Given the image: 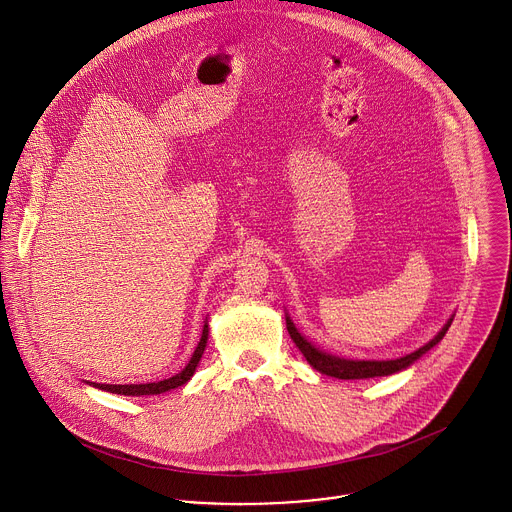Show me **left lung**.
Listing matches in <instances>:
<instances>
[{
  "label": "left lung",
  "instance_id": "1",
  "mask_svg": "<svg viewBox=\"0 0 512 512\" xmlns=\"http://www.w3.org/2000/svg\"><path fill=\"white\" fill-rule=\"evenodd\" d=\"M452 320L450 318L446 322V326L437 332V336H433L425 346L417 348L415 352L411 354H405L401 358H395V360H350V358H340V356H334V354H328L320 348H316L312 342H308L300 332L298 328L294 326V322L289 320V316H285V324H287V332L291 336V340L296 342V346L302 350V354L306 356V360L312 364V367L316 371H320L322 375H328V377H336V379H373V377H387V375H393V373H399L407 367H411V364L423 356L427 350H431L437 342H440L448 328L452 326Z\"/></svg>",
  "mask_w": 512,
  "mask_h": 512
}]
</instances>
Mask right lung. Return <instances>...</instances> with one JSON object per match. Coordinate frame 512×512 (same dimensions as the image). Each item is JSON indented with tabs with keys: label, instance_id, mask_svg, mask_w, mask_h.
Here are the masks:
<instances>
[{
	"label": "right lung",
	"instance_id": "1",
	"mask_svg": "<svg viewBox=\"0 0 512 512\" xmlns=\"http://www.w3.org/2000/svg\"><path fill=\"white\" fill-rule=\"evenodd\" d=\"M206 340H208V324H204L200 342H198V346H196V350H194L192 358L188 360L186 367L178 375H174L170 379H164V381H158V383H145V385H101V383H91V385L101 389V391H109V393H117V395H131V397L160 395V393H166L170 389H178V387L186 385L192 379V375H194V371L198 367V362L202 358V352L206 348Z\"/></svg>",
	"mask_w": 512,
	"mask_h": 512
}]
</instances>
